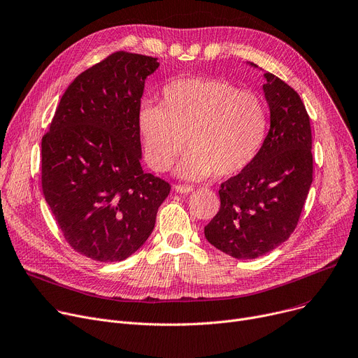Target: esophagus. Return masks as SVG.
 I'll return each instance as SVG.
<instances>
[{
    "label": "esophagus",
    "mask_w": 358,
    "mask_h": 358,
    "mask_svg": "<svg viewBox=\"0 0 358 358\" xmlns=\"http://www.w3.org/2000/svg\"><path fill=\"white\" fill-rule=\"evenodd\" d=\"M174 189L177 193H181V194H188L193 192V187L192 185H181V184H177L174 185Z\"/></svg>",
    "instance_id": "obj_1"
}]
</instances>
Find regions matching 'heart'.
I'll list each match as a JSON object with an SVG mask.
<instances>
[{
	"instance_id": "b5f03b06",
	"label": "heart",
	"mask_w": 358,
	"mask_h": 358,
	"mask_svg": "<svg viewBox=\"0 0 358 358\" xmlns=\"http://www.w3.org/2000/svg\"><path fill=\"white\" fill-rule=\"evenodd\" d=\"M138 132L155 171H166L184 148L178 174L203 178L239 174L264 145L269 116L257 94L219 79H180L162 89L159 103L142 102Z\"/></svg>"
}]
</instances>
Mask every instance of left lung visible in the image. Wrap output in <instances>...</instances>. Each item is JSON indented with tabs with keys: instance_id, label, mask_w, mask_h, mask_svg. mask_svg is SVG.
<instances>
[{
	"instance_id": "8db88e82",
	"label": "left lung",
	"mask_w": 358,
	"mask_h": 358,
	"mask_svg": "<svg viewBox=\"0 0 358 358\" xmlns=\"http://www.w3.org/2000/svg\"><path fill=\"white\" fill-rule=\"evenodd\" d=\"M264 76L269 132L252 164L222 182L220 208L204 227L206 239L236 259L264 256L287 241L313 182V135L305 105L278 76L269 71Z\"/></svg>"
}]
</instances>
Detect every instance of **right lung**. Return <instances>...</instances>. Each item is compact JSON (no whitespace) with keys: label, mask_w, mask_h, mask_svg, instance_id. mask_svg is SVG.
Returning a JSON list of instances; mask_svg holds the SVG:
<instances>
[{"label":"right lung","mask_w":358,"mask_h":358,"mask_svg":"<svg viewBox=\"0 0 358 358\" xmlns=\"http://www.w3.org/2000/svg\"><path fill=\"white\" fill-rule=\"evenodd\" d=\"M155 57L115 52L69 85L41 139V188L66 242L98 262L135 253L170 194L141 166L138 110Z\"/></svg>","instance_id":"obj_1"}]
</instances>
